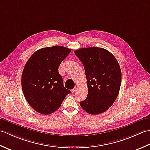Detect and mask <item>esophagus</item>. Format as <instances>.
<instances>
[{"instance_id": "1", "label": "esophagus", "mask_w": 150, "mask_h": 150, "mask_svg": "<svg viewBox=\"0 0 150 150\" xmlns=\"http://www.w3.org/2000/svg\"><path fill=\"white\" fill-rule=\"evenodd\" d=\"M77 90V88L76 87H74V88H73V89L72 90V93H74L75 92H76V91Z\"/></svg>"}]
</instances>
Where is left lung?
Segmentation results:
<instances>
[{"label": "left lung", "mask_w": 150, "mask_h": 150, "mask_svg": "<svg viewBox=\"0 0 150 150\" xmlns=\"http://www.w3.org/2000/svg\"><path fill=\"white\" fill-rule=\"evenodd\" d=\"M85 69L88 94L79 102L85 111L98 115L107 111L117 99L122 73L120 65L110 52L99 47L83 48L74 52Z\"/></svg>", "instance_id": "8db88e82"}]
</instances>
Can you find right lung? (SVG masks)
<instances>
[{
  "label": "right lung",
  "instance_id": "add662e5",
  "mask_svg": "<svg viewBox=\"0 0 150 150\" xmlns=\"http://www.w3.org/2000/svg\"><path fill=\"white\" fill-rule=\"evenodd\" d=\"M71 51L61 46L42 48L35 52L24 66L21 78L24 96L39 113L55 112L71 93L64 87L62 76L58 72L61 63Z\"/></svg>",
  "mask_w": 150,
  "mask_h": 150
}]
</instances>
